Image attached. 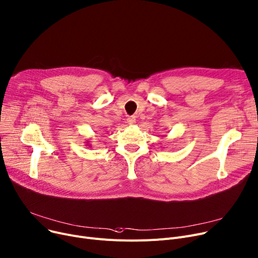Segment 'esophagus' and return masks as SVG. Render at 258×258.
I'll list each match as a JSON object with an SVG mask.
<instances>
[{"label":"esophagus","instance_id":"1","mask_svg":"<svg viewBox=\"0 0 258 258\" xmlns=\"http://www.w3.org/2000/svg\"><path fill=\"white\" fill-rule=\"evenodd\" d=\"M136 122V118L134 116H131L127 118V123L128 124H134Z\"/></svg>","mask_w":258,"mask_h":258}]
</instances>
